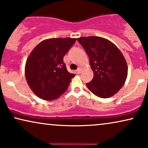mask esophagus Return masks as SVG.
Here are the masks:
<instances>
[{
	"instance_id": "1",
	"label": "esophagus",
	"mask_w": 148,
	"mask_h": 148,
	"mask_svg": "<svg viewBox=\"0 0 148 148\" xmlns=\"http://www.w3.org/2000/svg\"><path fill=\"white\" fill-rule=\"evenodd\" d=\"M82 69H81V68H79L76 71V73L77 74H80L82 73Z\"/></svg>"
}]
</instances>
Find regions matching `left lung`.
Instances as JSON below:
<instances>
[{
    "label": "left lung",
    "instance_id": "obj_1",
    "mask_svg": "<svg viewBox=\"0 0 148 148\" xmlns=\"http://www.w3.org/2000/svg\"><path fill=\"white\" fill-rule=\"evenodd\" d=\"M89 56L94 72L88 89L100 98L107 99L116 94L127 77L128 67L123 54L110 41L99 36L78 38Z\"/></svg>",
    "mask_w": 148,
    "mask_h": 148
}]
</instances>
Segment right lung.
<instances>
[{
    "instance_id": "1",
    "label": "right lung",
    "mask_w": 148,
    "mask_h": 148,
    "mask_svg": "<svg viewBox=\"0 0 148 148\" xmlns=\"http://www.w3.org/2000/svg\"><path fill=\"white\" fill-rule=\"evenodd\" d=\"M76 39L53 38L41 42L26 60L25 76L30 89L46 101L64 93L75 75L68 72L63 61Z\"/></svg>"
}]
</instances>
